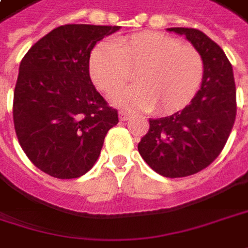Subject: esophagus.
<instances>
[{
    "label": "esophagus",
    "instance_id": "obj_1",
    "mask_svg": "<svg viewBox=\"0 0 248 248\" xmlns=\"http://www.w3.org/2000/svg\"><path fill=\"white\" fill-rule=\"evenodd\" d=\"M118 117H120V121H127V120L131 117V114L130 113H127V111H124V110H121V111L118 113Z\"/></svg>",
    "mask_w": 248,
    "mask_h": 248
}]
</instances>
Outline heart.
Wrapping results in <instances>:
<instances>
[{
	"instance_id": "b5f03b06",
	"label": "heart",
	"mask_w": 248,
	"mask_h": 248,
	"mask_svg": "<svg viewBox=\"0 0 248 248\" xmlns=\"http://www.w3.org/2000/svg\"><path fill=\"white\" fill-rule=\"evenodd\" d=\"M137 85L111 94L121 107L173 113L188 105L204 78V60L190 44L160 31H141L100 43L92 50L88 71L102 92H113L130 79Z\"/></svg>"
}]
</instances>
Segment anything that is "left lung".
<instances>
[{
    "mask_svg": "<svg viewBox=\"0 0 248 248\" xmlns=\"http://www.w3.org/2000/svg\"><path fill=\"white\" fill-rule=\"evenodd\" d=\"M186 36L204 60L201 89L181 111L149 118L138 143L142 159L165 177H186L208 167L222 152L236 118V85L223 50L192 28H170Z\"/></svg>",
    "mask_w": 248,
    "mask_h": 248,
    "instance_id": "8db88e82",
    "label": "left lung"
}]
</instances>
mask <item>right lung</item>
Instances as JSON below:
<instances>
[{"instance_id": "right-lung-1", "label": "right lung", "mask_w": 248, "mask_h": 248, "mask_svg": "<svg viewBox=\"0 0 248 248\" xmlns=\"http://www.w3.org/2000/svg\"><path fill=\"white\" fill-rule=\"evenodd\" d=\"M120 26L64 25L31 47L19 65L14 125L31 162L57 179L88 173L100 155L117 110L93 86L88 61L94 44Z\"/></svg>"}]
</instances>
